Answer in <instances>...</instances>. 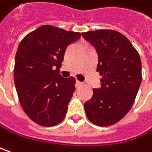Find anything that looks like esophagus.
Returning a JSON list of instances; mask_svg holds the SVG:
<instances>
[{
    "label": "esophagus",
    "mask_w": 152,
    "mask_h": 152,
    "mask_svg": "<svg viewBox=\"0 0 152 152\" xmlns=\"http://www.w3.org/2000/svg\"><path fill=\"white\" fill-rule=\"evenodd\" d=\"M82 82H81V81H76V87H80L81 86H82Z\"/></svg>",
    "instance_id": "esophagus-1"
}]
</instances>
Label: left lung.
Segmentation results:
<instances>
[{
	"instance_id": "1",
	"label": "left lung",
	"mask_w": 152,
	"mask_h": 152,
	"mask_svg": "<svg viewBox=\"0 0 152 152\" xmlns=\"http://www.w3.org/2000/svg\"><path fill=\"white\" fill-rule=\"evenodd\" d=\"M98 55L97 71L101 87L93 89L84 103L87 118L98 126L118 122L130 110L141 83V61L137 50L122 34L100 29L81 34Z\"/></svg>"
}]
</instances>
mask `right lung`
Segmentation results:
<instances>
[{
    "label": "right lung",
    "mask_w": 152,
    "mask_h": 152,
    "mask_svg": "<svg viewBox=\"0 0 152 152\" xmlns=\"http://www.w3.org/2000/svg\"><path fill=\"white\" fill-rule=\"evenodd\" d=\"M80 33L44 25L19 44L15 57L14 82L19 102L34 122L45 127L60 123L76 90V79L59 71L68 45Z\"/></svg>",
    "instance_id": "1"
}]
</instances>
